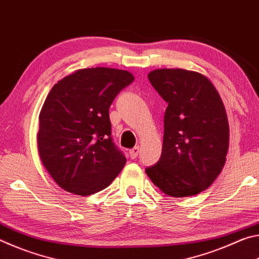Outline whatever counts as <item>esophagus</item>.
Listing matches in <instances>:
<instances>
[{"label":"esophagus","mask_w":259,"mask_h":259,"mask_svg":"<svg viewBox=\"0 0 259 259\" xmlns=\"http://www.w3.org/2000/svg\"><path fill=\"white\" fill-rule=\"evenodd\" d=\"M129 154H130L131 159H134V160L137 159V156H138V154H139V146H136V147L133 148V150H130Z\"/></svg>","instance_id":"esophagus-1"}]
</instances>
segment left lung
I'll return each mask as SVG.
<instances>
[{
	"label": "left lung",
	"mask_w": 259,
	"mask_h": 259,
	"mask_svg": "<svg viewBox=\"0 0 259 259\" xmlns=\"http://www.w3.org/2000/svg\"><path fill=\"white\" fill-rule=\"evenodd\" d=\"M148 80L168 107L161 157L145 171L164 194H198L211 185L225 164L230 128L224 104L200 73L155 69Z\"/></svg>",
	"instance_id": "left-lung-1"
}]
</instances>
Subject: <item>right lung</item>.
Returning <instances> with one entry per match:
<instances>
[{
	"label": "right lung",
	"mask_w": 259,
	"mask_h": 259,
	"mask_svg": "<svg viewBox=\"0 0 259 259\" xmlns=\"http://www.w3.org/2000/svg\"><path fill=\"white\" fill-rule=\"evenodd\" d=\"M134 81L122 69H78L52 87L40 114L42 163L65 191L90 195L106 188L126 159L113 142L109 107Z\"/></svg>",
	"instance_id": "right-lung-1"
}]
</instances>
